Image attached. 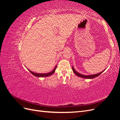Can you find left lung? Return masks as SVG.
<instances>
[{"label": "left lung", "mask_w": 120, "mask_h": 120, "mask_svg": "<svg viewBox=\"0 0 120 120\" xmlns=\"http://www.w3.org/2000/svg\"><path fill=\"white\" fill-rule=\"evenodd\" d=\"M72 71H73L74 73L76 75H77V76H78V77L82 78H83V79H93V78H96L97 77H98V76H99V75H100L105 70L103 71H102L101 72H99V74H97L86 75H82V74H81L79 73V72H78L77 71H75V68H74L73 67H72Z\"/></svg>", "instance_id": "8db88e82"}]
</instances>
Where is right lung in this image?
<instances>
[{
	"mask_svg": "<svg viewBox=\"0 0 120 120\" xmlns=\"http://www.w3.org/2000/svg\"><path fill=\"white\" fill-rule=\"evenodd\" d=\"M56 67H57V65L56 66L55 68H54V70H53L51 72H48V73H46V74H38V73H35V72H32V71H30V70H28H28L29 71H30L32 75H34V76H35V77H49V76H50V75H52L54 73V72H55V71H56Z\"/></svg>",
	"mask_w": 120,
	"mask_h": 120,
	"instance_id": "add662e5",
	"label": "right lung"
}]
</instances>
